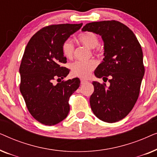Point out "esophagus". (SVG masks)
I'll return each mask as SVG.
<instances>
[{"label": "esophagus", "mask_w": 157, "mask_h": 157, "mask_svg": "<svg viewBox=\"0 0 157 157\" xmlns=\"http://www.w3.org/2000/svg\"><path fill=\"white\" fill-rule=\"evenodd\" d=\"M87 82L86 80H84V79H81V84H84V83H86Z\"/></svg>", "instance_id": "obj_1"}]
</instances>
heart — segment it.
Returning <instances> with one entry per match:
<instances>
[{"label":"heart","instance_id":"1","mask_svg":"<svg viewBox=\"0 0 157 157\" xmlns=\"http://www.w3.org/2000/svg\"><path fill=\"white\" fill-rule=\"evenodd\" d=\"M77 40L83 46L90 49H94L98 45V38L95 33L91 31H86L78 35ZM62 51L63 55L68 59H71L74 55V46L69 39L66 40L62 46ZM96 66V62L94 60L87 61H77L71 65L72 74L74 76L81 78H87L91 72Z\"/></svg>","mask_w":157,"mask_h":157}]
</instances>
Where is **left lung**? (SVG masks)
<instances>
[{"label":"left lung","instance_id":"left-lung-1","mask_svg":"<svg viewBox=\"0 0 157 157\" xmlns=\"http://www.w3.org/2000/svg\"><path fill=\"white\" fill-rule=\"evenodd\" d=\"M82 31L101 36L104 58L94 71L97 78L110 77L106 86L93 81L90 106L96 117L114 123L128 114L139 97L144 76L143 52L136 36L123 23L104 21L86 24Z\"/></svg>","mask_w":157,"mask_h":157}]
</instances>
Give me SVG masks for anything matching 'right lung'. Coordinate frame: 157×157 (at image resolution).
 <instances>
[{"label":"right lung","mask_w":157,"mask_h":157,"mask_svg":"<svg viewBox=\"0 0 157 157\" xmlns=\"http://www.w3.org/2000/svg\"><path fill=\"white\" fill-rule=\"evenodd\" d=\"M80 24L52 25L43 28L28 43L19 68L20 91L33 117L45 125L53 126L65 119L70 111L68 99L80 86L75 78L53 83L69 74L62 66L66 63L62 46L78 31Z\"/></svg>","instance_id":"right-lung-1"}]
</instances>
